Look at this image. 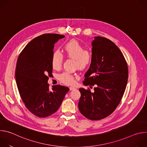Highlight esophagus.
I'll return each mask as SVG.
<instances>
[{"instance_id":"obj_1","label":"esophagus","mask_w":147,"mask_h":147,"mask_svg":"<svg viewBox=\"0 0 147 147\" xmlns=\"http://www.w3.org/2000/svg\"><path fill=\"white\" fill-rule=\"evenodd\" d=\"M76 88L75 87H70V90H76Z\"/></svg>"}]
</instances>
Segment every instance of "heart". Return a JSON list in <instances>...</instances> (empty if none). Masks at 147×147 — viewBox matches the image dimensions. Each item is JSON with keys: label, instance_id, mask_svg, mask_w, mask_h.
<instances>
[{"label": "heart", "instance_id": "1", "mask_svg": "<svg viewBox=\"0 0 147 147\" xmlns=\"http://www.w3.org/2000/svg\"><path fill=\"white\" fill-rule=\"evenodd\" d=\"M64 51L66 55L75 59L76 66L80 69H85L92 63L93 54L89 49H85L84 47L77 40H71L65 45ZM63 61V56L59 51H54L52 55L51 64L54 69H59ZM59 80L66 85H73L75 82L74 76L69 73L63 72L58 76Z\"/></svg>", "mask_w": 147, "mask_h": 147}]
</instances>
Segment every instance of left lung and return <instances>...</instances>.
Segmentation results:
<instances>
[{
    "mask_svg": "<svg viewBox=\"0 0 147 147\" xmlns=\"http://www.w3.org/2000/svg\"><path fill=\"white\" fill-rule=\"evenodd\" d=\"M93 60L84 75L83 84L94 88H80L78 109L91 120L112 114L120 102L129 77L126 60L119 48L108 38L95 36L92 42Z\"/></svg>",
    "mask_w": 147,
    "mask_h": 147,
    "instance_id": "left-lung-1",
    "label": "left lung"
}]
</instances>
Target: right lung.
I'll list each match as a JSON object with an SVG mask.
<instances>
[{
    "mask_svg": "<svg viewBox=\"0 0 147 147\" xmlns=\"http://www.w3.org/2000/svg\"><path fill=\"white\" fill-rule=\"evenodd\" d=\"M65 36L45 34L26 46L18 56L15 77L20 95L27 109L38 117H47L60 107L69 88L53 86L49 91V77L52 75L51 57L54 45Z\"/></svg>",
    "mask_w": 147,
    "mask_h": 147,
    "instance_id": "obj_1",
    "label": "right lung"
}]
</instances>
